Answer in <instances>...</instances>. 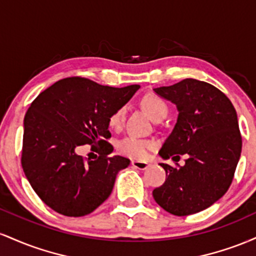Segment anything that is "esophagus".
<instances>
[{
    "label": "esophagus",
    "instance_id": "obj_1",
    "mask_svg": "<svg viewBox=\"0 0 256 256\" xmlns=\"http://www.w3.org/2000/svg\"><path fill=\"white\" fill-rule=\"evenodd\" d=\"M131 165L134 167V168L138 170H146L149 167V164L146 161H138V160H134L131 161Z\"/></svg>",
    "mask_w": 256,
    "mask_h": 256
}]
</instances>
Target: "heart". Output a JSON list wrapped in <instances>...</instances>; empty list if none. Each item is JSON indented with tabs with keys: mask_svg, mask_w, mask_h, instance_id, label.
<instances>
[{
	"mask_svg": "<svg viewBox=\"0 0 256 256\" xmlns=\"http://www.w3.org/2000/svg\"><path fill=\"white\" fill-rule=\"evenodd\" d=\"M140 106L154 122H161L166 118L167 113H168V106L156 94H146L140 100ZM125 116L126 107L122 106L110 114V119H108V125L114 130H120L125 122ZM116 146H118V150L126 156L142 158L146 156L148 150L154 148L155 143L150 140H144V138L131 134V136H126L120 140Z\"/></svg>",
	"mask_w": 256,
	"mask_h": 256,
	"instance_id": "b5f03b06",
	"label": "heart"
}]
</instances>
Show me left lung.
<instances>
[{
  "label": "left lung",
  "instance_id": "8db88e82",
  "mask_svg": "<svg viewBox=\"0 0 256 256\" xmlns=\"http://www.w3.org/2000/svg\"><path fill=\"white\" fill-rule=\"evenodd\" d=\"M155 92L177 104V124L158 152L164 158L185 165L160 164L166 180L155 188L156 204L173 216H185L206 210L224 196L234 179L242 150L236 110L218 88L186 78Z\"/></svg>",
  "mask_w": 256,
  "mask_h": 256
}]
</instances>
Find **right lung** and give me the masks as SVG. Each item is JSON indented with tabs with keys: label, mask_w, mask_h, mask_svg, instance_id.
I'll return each mask as SVG.
<instances>
[{
	"label": "right lung",
	"mask_w": 256,
	"mask_h": 256,
	"mask_svg": "<svg viewBox=\"0 0 256 256\" xmlns=\"http://www.w3.org/2000/svg\"><path fill=\"white\" fill-rule=\"evenodd\" d=\"M140 85L113 88L83 77L64 78L34 100L25 114L22 166L38 198L55 212L83 216L102 204L116 173L130 165L108 156V119ZM99 152L95 160L78 156L82 145Z\"/></svg>",
	"instance_id": "right-lung-1"
}]
</instances>
